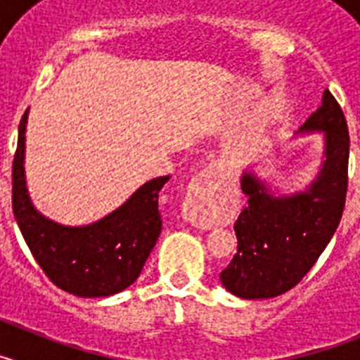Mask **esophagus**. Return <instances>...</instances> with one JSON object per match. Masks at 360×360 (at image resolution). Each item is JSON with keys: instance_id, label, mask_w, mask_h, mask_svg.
Wrapping results in <instances>:
<instances>
[{"instance_id": "34e87169", "label": "esophagus", "mask_w": 360, "mask_h": 360, "mask_svg": "<svg viewBox=\"0 0 360 360\" xmlns=\"http://www.w3.org/2000/svg\"><path fill=\"white\" fill-rule=\"evenodd\" d=\"M221 176H224V171L219 169V165L209 164L191 180L189 187L186 191V205L189 214L198 216L202 212V209L211 200L212 187Z\"/></svg>"}]
</instances>
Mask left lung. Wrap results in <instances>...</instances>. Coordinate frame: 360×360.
<instances>
[{
  "mask_svg": "<svg viewBox=\"0 0 360 360\" xmlns=\"http://www.w3.org/2000/svg\"><path fill=\"white\" fill-rule=\"evenodd\" d=\"M303 129L326 136V160L310 189L278 198L250 173L241 178L249 205L234 224L236 254L219 274L224 287L238 297H276L294 288L323 254L342 218L349 135L345 113L328 88Z\"/></svg>",
  "mask_w": 360,
  "mask_h": 360,
  "instance_id": "left-lung-1",
  "label": "left lung"
}]
</instances>
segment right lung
Masks as SVG:
<instances>
[{
  "label": "right lung",
  "mask_w": 360,
  "mask_h": 360,
  "mask_svg": "<svg viewBox=\"0 0 360 360\" xmlns=\"http://www.w3.org/2000/svg\"><path fill=\"white\" fill-rule=\"evenodd\" d=\"M19 122L12 162V209L28 249L63 290L79 297H104L122 292L141 276L162 231L158 191L169 176L144 184L122 207L86 227L57 225L32 207L25 187V126Z\"/></svg>",
  "instance_id": "right-lung-1"
}]
</instances>
